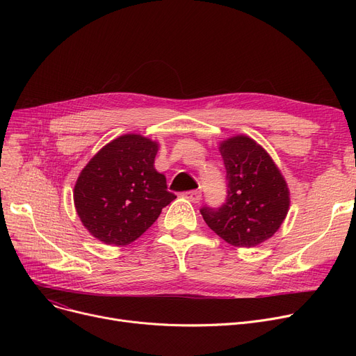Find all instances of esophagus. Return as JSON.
Masks as SVG:
<instances>
[{"label": "esophagus", "mask_w": 356, "mask_h": 356, "mask_svg": "<svg viewBox=\"0 0 356 356\" xmlns=\"http://www.w3.org/2000/svg\"><path fill=\"white\" fill-rule=\"evenodd\" d=\"M183 197H186L188 200L193 202V203H199L202 200V193L199 191H189V192H184Z\"/></svg>", "instance_id": "1"}]
</instances>
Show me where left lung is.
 <instances>
[{
	"instance_id": "left-lung-1",
	"label": "left lung",
	"mask_w": 356,
	"mask_h": 356,
	"mask_svg": "<svg viewBox=\"0 0 356 356\" xmlns=\"http://www.w3.org/2000/svg\"><path fill=\"white\" fill-rule=\"evenodd\" d=\"M219 152L227 168V202L216 209L204 207L200 213L228 244L239 248L259 245L287 216V183L270 154L248 136L222 141Z\"/></svg>"
}]
</instances>
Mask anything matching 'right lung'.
I'll return each instance as SVG.
<instances>
[{
    "mask_svg": "<svg viewBox=\"0 0 356 356\" xmlns=\"http://www.w3.org/2000/svg\"><path fill=\"white\" fill-rule=\"evenodd\" d=\"M157 152L156 141L125 134L104 145L83 167L73 202L92 236L106 245L131 244L176 199L154 168Z\"/></svg>",
    "mask_w": 356,
    "mask_h": 356,
    "instance_id": "obj_1",
    "label": "right lung"
}]
</instances>
